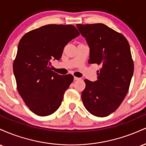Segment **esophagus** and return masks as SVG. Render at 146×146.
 Wrapping results in <instances>:
<instances>
[{"label": "esophagus", "mask_w": 146, "mask_h": 146, "mask_svg": "<svg viewBox=\"0 0 146 146\" xmlns=\"http://www.w3.org/2000/svg\"><path fill=\"white\" fill-rule=\"evenodd\" d=\"M74 80L75 81H79V80H81V78H78V77H74Z\"/></svg>", "instance_id": "obj_1"}]
</instances>
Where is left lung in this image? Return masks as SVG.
<instances>
[{
    "label": "left lung",
    "instance_id": "1",
    "mask_svg": "<svg viewBox=\"0 0 146 146\" xmlns=\"http://www.w3.org/2000/svg\"><path fill=\"white\" fill-rule=\"evenodd\" d=\"M90 47L89 64H97L98 80H84L86 88L82 100L92 115L104 117L121 105L130 87L134 63L126 38L102 23L78 24Z\"/></svg>",
    "mask_w": 146,
    "mask_h": 146
}]
</instances>
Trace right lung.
I'll list each match as a JSON object with an SVG mask.
<instances>
[{
	"label": "right lung",
	"instance_id": "add662e5",
	"mask_svg": "<svg viewBox=\"0 0 146 146\" xmlns=\"http://www.w3.org/2000/svg\"><path fill=\"white\" fill-rule=\"evenodd\" d=\"M79 35L73 25L51 24L25 33L18 43L13 64L17 90L38 116L56 112L73 82L72 75L63 76L52 71L51 62L59 60L64 46Z\"/></svg>",
	"mask_w": 146,
	"mask_h": 146
}]
</instances>
